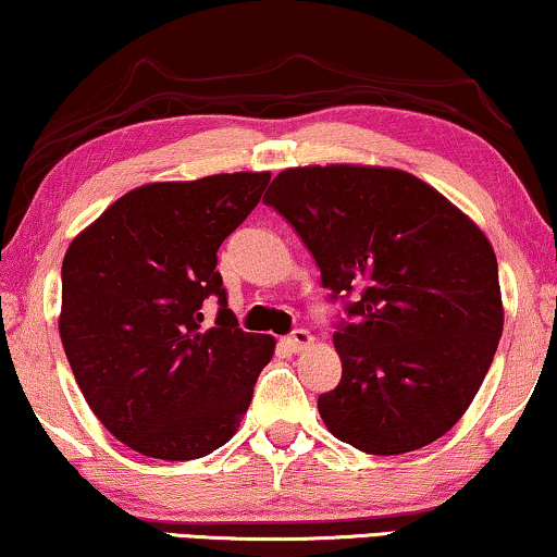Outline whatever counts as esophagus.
I'll list each match as a JSON object with an SVG mask.
<instances>
[{"instance_id":"1","label":"esophagus","mask_w":557,"mask_h":557,"mask_svg":"<svg viewBox=\"0 0 557 557\" xmlns=\"http://www.w3.org/2000/svg\"><path fill=\"white\" fill-rule=\"evenodd\" d=\"M284 345L292 349V352H304V349L314 345V337L307 330H294L288 337H284Z\"/></svg>"}]
</instances>
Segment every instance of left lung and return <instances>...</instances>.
I'll list each match as a JSON object with an SVG mask.
<instances>
[{"label":"left lung","mask_w":557,"mask_h":557,"mask_svg":"<svg viewBox=\"0 0 557 557\" xmlns=\"http://www.w3.org/2000/svg\"><path fill=\"white\" fill-rule=\"evenodd\" d=\"M263 202L294 225L332 296L362 288L347 307L357 322L334 332L339 385L317 400L332 436L398 456L451 431L505 326L497 256L482 227L393 166H292Z\"/></svg>","instance_id":"left-lung-1"}]
</instances>
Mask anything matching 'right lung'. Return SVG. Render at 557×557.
Returning a JSON list of instances; mask_svg holds the SVG:
<instances>
[{"mask_svg":"<svg viewBox=\"0 0 557 557\" xmlns=\"http://www.w3.org/2000/svg\"><path fill=\"white\" fill-rule=\"evenodd\" d=\"M271 172L149 182L119 197L63 258L60 339L88 408L134 451L202 459L227 444L271 362V334L238 330L218 248ZM218 295L215 327L201 301Z\"/></svg>","mask_w":557,"mask_h":557,"instance_id":"right-lung-1","label":"right lung"}]
</instances>
